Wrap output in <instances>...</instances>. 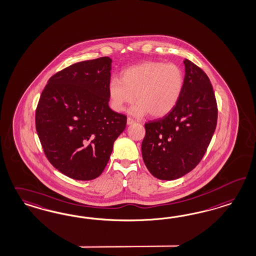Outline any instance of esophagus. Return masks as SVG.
I'll return each instance as SVG.
<instances>
[{"mask_svg": "<svg viewBox=\"0 0 256 256\" xmlns=\"http://www.w3.org/2000/svg\"><path fill=\"white\" fill-rule=\"evenodd\" d=\"M126 123H128V124H132L135 123V120L132 119V118H130V117H128Z\"/></svg>", "mask_w": 256, "mask_h": 256, "instance_id": "obj_1", "label": "esophagus"}]
</instances>
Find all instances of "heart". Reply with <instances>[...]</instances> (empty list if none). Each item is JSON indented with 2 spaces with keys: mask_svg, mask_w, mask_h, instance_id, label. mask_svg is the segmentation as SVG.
Wrapping results in <instances>:
<instances>
[{
  "mask_svg": "<svg viewBox=\"0 0 256 256\" xmlns=\"http://www.w3.org/2000/svg\"><path fill=\"white\" fill-rule=\"evenodd\" d=\"M184 84V72L176 64L142 62L123 70L121 80H110V106L115 112H123L136 97L138 102L130 110L132 114L141 116L148 112L152 117H162L176 106Z\"/></svg>",
  "mask_w": 256,
  "mask_h": 256,
  "instance_id": "heart-1",
  "label": "heart"
}]
</instances>
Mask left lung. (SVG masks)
<instances>
[{
  "label": "left lung",
  "mask_w": 256,
  "mask_h": 256,
  "mask_svg": "<svg viewBox=\"0 0 256 256\" xmlns=\"http://www.w3.org/2000/svg\"><path fill=\"white\" fill-rule=\"evenodd\" d=\"M184 63V84L176 106L162 118L144 124L142 160L150 173L162 180L184 176L200 164L218 122L209 78L193 62Z\"/></svg>",
  "instance_id": "8db88e82"
}]
</instances>
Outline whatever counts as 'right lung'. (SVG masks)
<instances>
[{"mask_svg":"<svg viewBox=\"0 0 256 256\" xmlns=\"http://www.w3.org/2000/svg\"><path fill=\"white\" fill-rule=\"evenodd\" d=\"M112 60L78 62L50 78L36 110V130L45 156L78 180L100 176L126 116L108 106Z\"/></svg>","mask_w":256,"mask_h":256,"instance_id":"add662e5","label":"right lung"}]
</instances>
